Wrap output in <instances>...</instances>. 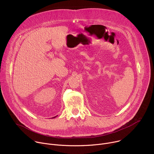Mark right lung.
Returning <instances> with one entry per match:
<instances>
[{"label": "right lung", "mask_w": 154, "mask_h": 154, "mask_svg": "<svg viewBox=\"0 0 154 154\" xmlns=\"http://www.w3.org/2000/svg\"><path fill=\"white\" fill-rule=\"evenodd\" d=\"M55 117H57V116H55V117H53V118H55Z\"/></svg>", "instance_id": "1"}]
</instances>
